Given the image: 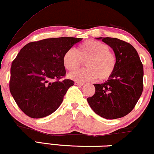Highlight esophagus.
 Listing matches in <instances>:
<instances>
[{
    "label": "esophagus",
    "mask_w": 154,
    "mask_h": 154,
    "mask_svg": "<svg viewBox=\"0 0 154 154\" xmlns=\"http://www.w3.org/2000/svg\"><path fill=\"white\" fill-rule=\"evenodd\" d=\"M75 85H79V86H82L84 85V82H78V81H77V82H75Z\"/></svg>",
    "instance_id": "34e87169"
}]
</instances>
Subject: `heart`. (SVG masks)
<instances>
[{"mask_svg": "<svg viewBox=\"0 0 154 154\" xmlns=\"http://www.w3.org/2000/svg\"><path fill=\"white\" fill-rule=\"evenodd\" d=\"M85 61L87 68L69 74V77L78 81H90L98 78L100 80L109 79L116 67V56L109 50L106 44L95 40H88L75 49H68L63 56V66L73 72L79 69Z\"/></svg>", "mask_w": 154, "mask_h": 154, "instance_id": "heart-1", "label": "heart"}]
</instances>
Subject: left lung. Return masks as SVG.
I'll list each match as a JSON object with an SVG mask.
<instances>
[{"label":"left lung","instance_id":"1","mask_svg":"<svg viewBox=\"0 0 154 154\" xmlns=\"http://www.w3.org/2000/svg\"><path fill=\"white\" fill-rule=\"evenodd\" d=\"M109 45L116 56L114 73L88 98L91 109L107 119L126 116L134 109L143 89V66L131 44L114 38H97Z\"/></svg>","mask_w":154,"mask_h":154}]
</instances>
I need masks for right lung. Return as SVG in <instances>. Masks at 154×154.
Instances as JSON below:
<instances>
[{
	"instance_id": "right-lung-1",
	"label": "right lung",
	"mask_w": 154,
	"mask_h": 154,
	"mask_svg": "<svg viewBox=\"0 0 154 154\" xmlns=\"http://www.w3.org/2000/svg\"><path fill=\"white\" fill-rule=\"evenodd\" d=\"M82 38H48L31 42L21 49L11 67L9 88L19 109L34 119L54 113L62 103L71 79L63 63L65 52Z\"/></svg>"
}]
</instances>
